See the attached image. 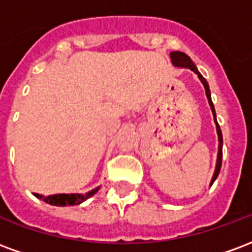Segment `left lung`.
<instances>
[{
	"label": "left lung",
	"instance_id": "8db88e82",
	"mask_svg": "<svg viewBox=\"0 0 252 252\" xmlns=\"http://www.w3.org/2000/svg\"><path fill=\"white\" fill-rule=\"evenodd\" d=\"M170 58H171V63L177 67H185V68H190L191 71H194L198 78H200V81L204 85V88H205V93H206V98H208V102L211 105V109L212 113H213V117H215V123H216V131H217V136H219V153H217V162H216V169H215V174L212 177L211 181V185L215 182V180L217 178V175L220 173V169H221V159H222V135H221V129H220V126H219V123L216 120V112H215V106H213V102H212L211 98V90H209V85L206 82V79L200 74V71L197 70V67L193 63V61L190 59L188 55H186L185 52H180V51H173L170 54Z\"/></svg>",
	"mask_w": 252,
	"mask_h": 252
}]
</instances>
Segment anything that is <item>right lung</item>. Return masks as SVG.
I'll use <instances>...</instances> for the list:
<instances>
[{
  "mask_svg": "<svg viewBox=\"0 0 252 252\" xmlns=\"http://www.w3.org/2000/svg\"><path fill=\"white\" fill-rule=\"evenodd\" d=\"M98 188L95 189L90 190L88 193L85 194H77V193H72V194H52V195H41L37 194V193H33L35 197L40 198L47 204H51V205H57V206H67V205H78V204H82L83 201L90 198L92 195H94L97 191H98Z\"/></svg>",
  "mask_w": 252,
  "mask_h": 252,
  "instance_id": "1",
  "label": "right lung"
}]
</instances>
